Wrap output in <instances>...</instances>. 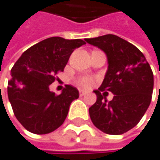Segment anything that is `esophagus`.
<instances>
[{"mask_svg":"<svg viewBox=\"0 0 160 160\" xmlns=\"http://www.w3.org/2000/svg\"><path fill=\"white\" fill-rule=\"evenodd\" d=\"M85 94H87V92L84 90H79V95L80 96H84Z\"/></svg>","mask_w":160,"mask_h":160,"instance_id":"34e87169","label":"esophagus"}]
</instances>
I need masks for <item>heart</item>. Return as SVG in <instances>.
I'll return each mask as SVG.
<instances>
[{"instance_id": "heart-1", "label": "heart", "mask_w": 160, "mask_h": 160, "mask_svg": "<svg viewBox=\"0 0 160 160\" xmlns=\"http://www.w3.org/2000/svg\"><path fill=\"white\" fill-rule=\"evenodd\" d=\"M93 82H94V80L92 77L85 76V77H81L80 79H78L77 84L81 87H84V88H90L93 85Z\"/></svg>"}]
</instances>
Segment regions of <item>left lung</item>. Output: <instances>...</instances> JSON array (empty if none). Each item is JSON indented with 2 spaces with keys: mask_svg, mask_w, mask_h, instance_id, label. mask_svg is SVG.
Segmentation results:
<instances>
[{
  "mask_svg": "<svg viewBox=\"0 0 160 160\" xmlns=\"http://www.w3.org/2000/svg\"><path fill=\"white\" fill-rule=\"evenodd\" d=\"M85 41L100 48L108 60L105 77L94 91L96 102L89 109L91 119L103 132L122 134L138 125L150 106L153 71L137 47L116 35L107 34ZM105 90L114 94L111 101L107 100Z\"/></svg>",
  "mask_w": 160,
  "mask_h": 160,
  "instance_id": "8db88e82",
  "label": "left lung"
}]
</instances>
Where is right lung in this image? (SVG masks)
<instances>
[{
	"label": "right lung",
	"mask_w": 160,
	"mask_h": 160,
	"mask_svg": "<svg viewBox=\"0 0 160 160\" xmlns=\"http://www.w3.org/2000/svg\"><path fill=\"white\" fill-rule=\"evenodd\" d=\"M85 44L81 39L50 37L27 49L13 66L7 94L16 118L28 131L46 134L64 123L79 92L67 85L56 95L49 85L64 70L73 50Z\"/></svg>",
	"instance_id": "right-lung-1"
}]
</instances>
